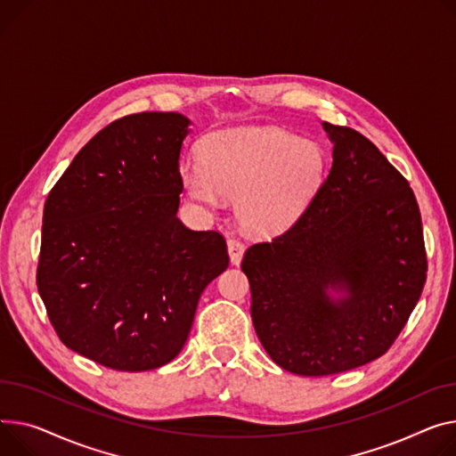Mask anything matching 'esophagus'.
<instances>
[{"mask_svg":"<svg viewBox=\"0 0 456 456\" xmlns=\"http://www.w3.org/2000/svg\"><path fill=\"white\" fill-rule=\"evenodd\" d=\"M227 249H229L231 262H232V264H240L241 255H244V241H241L240 238L231 236V238L227 240Z\"/></svg>","mask_w":456,"mask_h":456,"instance_id":"34e87169","label":"esophagus"}]
</instances>
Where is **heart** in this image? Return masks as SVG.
I'll return each instance as SVG.
<instances>
[{"label": "heart", "mask_w": 456, "mask_h": 456, "mask_svg": "<svg viewBox=\"0 0 456 456\" xmlns=\"http://www.w3.org/2000/svg\"><path fill=\"white\" fill-rule=\"evenodd\" d=\"M324 170V151L312 141L277 128H244L212 135L203 146V163L181 167L189 194L218 207L238 200L246 229L273 234L288 229L312 201Z\"/></svg>", "instance_id": "obj_1"}]
</instances>
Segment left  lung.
I'll return each instance as SVG.
<instances>
[{"label": "left lung", "mask_w": 456, "mask_h": 456, "mask_svg": "<svg viewBox=\"0 0 456 456\" xmlns=\"http://www.w3.org/2000/svg\"><path fill=\"white\" fill-rule=\"evenodd\" d=\"M322 126L333 163L319 191L288 231L251 246L241 260L262 346L284 370L310 378L381 357L428 277L409 181L362 134ZM328 287L347 297L331 301Z\"/></svg>", "instance_id": "obj_1"}]
</instances>
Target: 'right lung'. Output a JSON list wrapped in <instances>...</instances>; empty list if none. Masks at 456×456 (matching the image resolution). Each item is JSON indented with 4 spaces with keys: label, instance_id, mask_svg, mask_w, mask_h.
<instances>
[{
    "label": "right lung",
    "instance_id": "1",
    "mask_svg": "<svg viewBox=\"0 0 456 456\" xmlns=\"http://www.w3.org/2000/svg\"><path fill=\"white\" fill-rule=\"evenodd\" d=\"M189 123L174 111L113 120L45 200L37 286L47 317L68 348L113 370L170 362L229 265L222 232L175 216Z\"/></svg>",
    "mask_w": 456,
    "mask_h": 456
}]
</instances>
